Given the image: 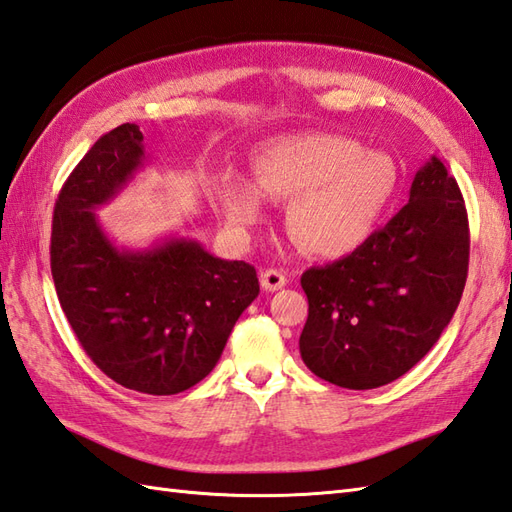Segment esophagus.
<instances>
[{
	"mask_svg": "<svg viewBox=\"0 0 512 512\" xmlns=\"http://www.w3.org/2000/svg\"><path fill=\"white\" fill-rule=\"evenodd\" d=\"M285 275L283 272H279V270H264L259 275V283H261V288H264L266 292H277V290H281L283 285H285Z\"/></svg>",
	"mask_w": 512,
	"mask_h": 512,
	"instance_id": "obj_1",
	"label": "esophagus"
}]
</instances>
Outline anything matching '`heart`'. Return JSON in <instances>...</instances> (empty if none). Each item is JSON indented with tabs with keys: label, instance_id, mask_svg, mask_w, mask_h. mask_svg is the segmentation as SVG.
<instances>
[{
	"label": "heart",
	"instance_id": "heart-1",
	"mask_svg": "<svg viewBox=\"0 0 512 512\" xmlns=\"http://www.w3.org/2000/svg\"><path fill=\"white\" fill-rule=\"evenodd\" d=\"M255 181L222 176L213 189L235 231L266 218V196L290 200L288 229L303 251L340 259L379 231L399 189V168L384 152L334 133L281 135L255 152Z\"/></svg>",
	"mask_w": 512,
	"mask_h": 512
}]
</instances>
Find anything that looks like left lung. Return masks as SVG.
Masks as SVG:
<instances>
[{
    "instance_id": "obj_1",
    "label": "left lung",
    "mask_w": 512,
    "mask_h": 512,
    "mask_svg": "<svg viewBox=\"0 0 512 512\" xmlns=\"http://www.w3.org/2000/svg\"><path fill=\"white\" fill-rule=\"evenodd\" d=\"M469 268L467 209L454 176L430 157L410 200L368 244L303 272L310 314L305 366L329 384L371 390L421 362L449 325Z\"/></svg>"
}]
</instances>
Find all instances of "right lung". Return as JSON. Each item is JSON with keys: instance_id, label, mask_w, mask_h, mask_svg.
<instances>
[{"instance_id": "obj_1", "label": "right lung", "mask_w": 512, "mask_h": 512, "mask_svg": "<svg viewBox=\"0 0 512 512\" xmlns=\"http://www.w3.org/2000/svg\"><path fill=\"white\" fill-rule=\"evenodd\" d=\"M148 154L137 124L95 141L58 194L52 277L82 349L104 375L146 395H176L218 364L237 318L259 294L246 261L213 257L183 235L117 246L98 211L124 192Z\"/></svg>"}]
</instances>
